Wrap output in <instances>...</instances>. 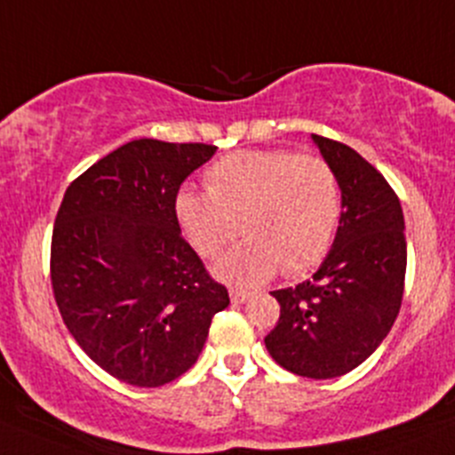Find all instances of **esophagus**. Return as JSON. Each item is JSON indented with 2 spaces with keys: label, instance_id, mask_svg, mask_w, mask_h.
<instances>
[{
  "label": "esophagus",
  "instance_id": "obj_1",
  "mask_svg": "<svg viewBox=\"0 0 455 455\" xmlns=\"http://www.w3.org/2000/svg\"><path fill=\"white\" fill-rule=\"evenodd\" d=\"M228 295H231L233 304H242V302H246V299L251 298L249 291H244V289H231V291H228Z\"/></svg>",
  "mask_w": 455,
  "mask_h": 455
}]
</instances>
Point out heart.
<instances>
[{
    "label": "heart",
    "mask_w": 455,
    "mask_h": 455,
    "mask_svg": "<svg viewBox=\"0 0 455 455\" xmlns=\"http://www.w3.org/2000/svg\"><path fill=\"white\" fill-rule=\"evenodd\" d=\"M204 187L175 196V218L202 258H215L240 227L246 240L215 264L224 280L258 284L280 268L299 275L333 244L342 191L320 157L286 148L231 153L206 171Z\"/></svg>",
    "instance_id": "1"
}]
</instances>
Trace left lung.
<instances>
[{
    "instance_id": "obj_1",
    "label": "left lung",
    "mask_w": 455,
    "mask_h": 455,
    "mask_svg": "<svg viewBox=\"0 0 455 455\" xmlns=\"http://www.w3.org/2000/svg\"><path fill=\"white\" fill-rule=\"evenodd\" d=\"M342 191L333 246L311 280L273 291L280 320L264 338L268 354L302 378L354 371L394 326L404 293L407 240L398 196L360 153L313 135Z\"/></svg>"
}]
</instances>
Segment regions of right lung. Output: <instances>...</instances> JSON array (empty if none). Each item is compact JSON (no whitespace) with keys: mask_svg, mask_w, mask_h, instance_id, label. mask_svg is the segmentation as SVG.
<instances>
[{"mask_svg":"<svg viewBox=\"0 0 455 455\" xmlns=\"http://www.w3.org/2000/svg\"><path fill=\"white\" fill-rule=\"evenodd\" d=\"M211 144L133 140L84 171L52 228L51 282L84 354L133 387H162L200 358L227 286L180 231L175 196Z\"/></svg>","mask_w":455,"mask_h":455,"instance_id":"add662e5","label":"right lung"}]
</instances>
